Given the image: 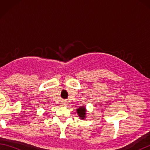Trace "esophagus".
Instances as JSON below:
<instances>
[{
  "label": "esophagus",
  "mask_w": 150,
  "mask_h": 150,
  "mask_svg": "<svg viewBox=\"0 0 150 150\" xmlns=\"http://www.w3.org/2000/svg\"><path fill=\"white\" fill-rule=\"evenodd\" d=\"M61 106H65V104H64V103H62V105H61Z\"/></svg>",
  "instance_id": "esophagus-1"
}]
</instances>
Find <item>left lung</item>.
Masks as SVG:
<instances>
[{
    "label": "left lung",
    "instance_id": "obj_1",
    "mask_svg": "<svg viewBox=\"0 0 150 150\" xmlns=\"http://www.w3.org/2000/svg\"><path fill=\"white\" fill-rule=\"evenodd\" d=\"M77 113L79 114V117H81V119H84L85 115H86V108L82 106V107L79 108V109L77 110Z\"/></svg>",
    "mask_w": 150,
    "mask_h": 150
}]
</instances>
